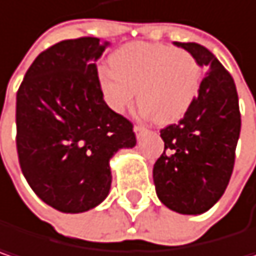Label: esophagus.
I'll use <instances>...</instances> for the list:
<instances>
[{"mask_svg":"<svg viewBox=\"0 0 256 256\" xmlns=\"http://www.w3.org/2000/svg\"><path fill=\"white\" fill-rule=\"evenodd\" d=\"M133 130H134V133H136V136H138V138H140V136L146 132V128H142V126H139V124H136V126L133 128Z\"/></svg>","mask_w":256,"mask_h":256,"instance_id":"1","label":"esophagus"}]
</instances>
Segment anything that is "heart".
<instances>
[{
	"label": "heart",
	"mask_w": 256,
	"mask_h": 256,
	"mask_svg": "<svg viewBox=\"0 0 256 256\" xmlns=\"http://www.w3.org/2000/svg\"><path fill=\"white\" fill-rule=\"evenodd\" d=\"M111 67L98 70V82L106 105L124 112L138 94L140 114L160 124L180 120L196 100L202 67L184 50L150 42H133L117 50Z\"/></svg>",
	"instance_id": "1"
}]
</instances>
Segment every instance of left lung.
Instances as JSON below:
<instances>
[{
  "instance_id": "left-lung-1",
  "label": "left lung",
  "mask_w": 256,
  "mask_h": 256,
  "mask_svg": "<svg viewBox=\"0 0 256 256\" xmlns=\"http://www.w3.org/2000/svg\"><path fill=\"white\" fill-rule=\"evenodd\" d=\"M206 70L196 100L177 124L161 130L164 152L154 164L158 199L178 214L198 216L222 196L234 167L240 134L233 78L217 57L195 42H174Z\"/></svg>"
}]
</instances>
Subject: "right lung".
I'll return each instance as SVG.
<instances>
[{
    "label": "right lung",
    "instance_id": "add662e5",
    "mask_svg": "<svg viewBox=\"0 0 256 256\" xmlns=\"http://www.w3.org/2000/svg\"><path fill=\"white\" fill-rule=\"evenodd\" d=\"M110 44L67 39L40 52L16 102V145L22 173L50 206L78 214L110 194V160L133 148V124L105 104L96 61Z\"/></svg>",
    "mask_w": 256,
    "mask_h": 256
}]
</instances>
